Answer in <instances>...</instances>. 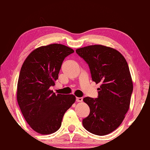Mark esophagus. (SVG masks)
I'll return each instance as SVG.
<instances>
[{
    "label": "esophagus",
    "instance_id": "1",
    "mask_svg": "<svg viewBox=\"0 0 150 150\" xmlns=\"http://www.w3.org/2000/svg\"><path fill=\"white\" fill-rule=\"evenodd\" d=\"M76 101L77 102H82L83 101V98H81V97H77L76 98Z\"/></svg>",
    "mask_w": 150,
    "mask_h": 150
}]
</instances>
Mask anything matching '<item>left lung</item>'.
Returning a JSON list of instances; mask_svg holds the SVG:
<instances>
[{"instance_id":"8db88e82","label":"left lung","mask_w":150,"mask_h":150,"mask_svg":"<svg viewBox=\"0 0 150 150\" xmlns=\"http://www.w3.org/2000/svg\"><path fill=\"white\" fill-rule=\"evenodd\" d=\"M90 67L92 79L97 84V98L85 97L90 112L82 121L88 132L103 136L114 131L130 108L133 83L126 59L117 50L102 45L76 50Z\"/></svg>"}]
</instances>
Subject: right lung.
Instances as JSON below:
<instances>
[{
  "mask_svg": "<svg viewBox=\"0 0 150 150\" xmlns=\"http://www.w3.org/2000/svg\"><path fill=\"white\" fill-rule=\"evenodd\" d=\"M73 52L62 44H50L34 50L23 63L17 100L27 123L37 133L57 131L65 112L75 102L73 94H56L50 90L58 79L64 58Z\"/></svg>",
  "mask_w": 150,
  "mask_h": 150,
  "instance_id": "right-lung-1",
  "label": "right lung"
}]
</instances>
